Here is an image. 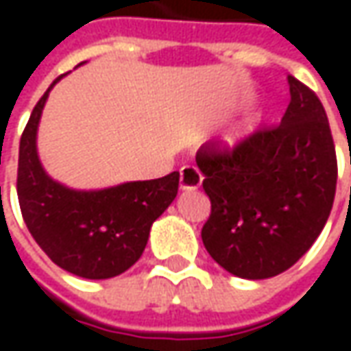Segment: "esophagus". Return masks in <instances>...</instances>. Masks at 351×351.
Segmentation results:
<instances>
[{"label": "esophagus", "mask_w": 351, "mask_h": 351, "mask_svg": "<svg viewBox=\"0 0 351 351\" xmlns=\"http://www.w3.org/2000/svg\"><path fill=\"white\" fill-rule=\"evenodd\" d=\"M201 182H203V176L193 166H185V168L180 169V187H182L183 191L201 187Z\"/></svg>", "instance_id": "esophagus-1"}]
</instances>
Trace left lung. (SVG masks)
I'll list each match as a JSON object with an SVG mask.
<instances>
[{
	"instance_id": "1",
	"label": "left lung",
	"mask_w": 351,
	"mask_h": 351,
	"mask_svg": "<svg viewBox=\"0 0 351 351\" xmlns=\"http://www.w3.org/2000/svg\"><path fill=\"white\" fill-rule=\"evenodd\" d=\"M291 103L276 127L234 146L197 152L210 215L201 238L228 274L267 279L315 244L336 195L338 162L328 117L303 82L289 75Z\"/></svg>"
}]
</instances>
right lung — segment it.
Here are the masks:
<instances>
[{
	"label": "right lung",
	"mask_w": 351,
	"mask_h": 351,
	"mask_svg": "<svg viewBox=\"0 0 351 351\" xmlns=\"http://www.w3.org/2000/svg\"><path fill=\"white\" fill-rule=\"evenodd\" d=\"M60 77L34 105L21 136L19 207L36 244L58 267L86 279H109L138 262L150 226L178 195L180 171L97 191H75L48 178L36 154V128Z\"/></svg>",
	"instance_id": "add662e5"
}]
</instances>
